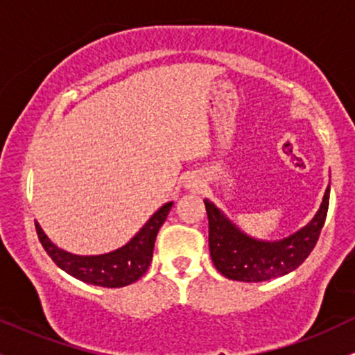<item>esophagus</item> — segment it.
<instances>
[{
    "label": "esophagus",
    "mask_w": 355,
    "mask_h": 355,
    "mask_svg": "<svg viewBox=\"0 0 355 355\" xmlns=\"http://www.w3.org/2000/svg\"><path fill=\"white\" fill-rule=\"evenodd\" d=\"M200 185H202V182L199 180V178H190V180L187 182V185H185V187L187 189H190V190H199L200 189Z\"/></svg>",
    "instance_id": "34e87169"
}]
</instances>
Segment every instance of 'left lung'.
I'll return each mask as SVG.
<instances>
[{
    "label": "left lung",
    "instance_id": "left-lung-1",
    "mask_svg": "<svg viewBox=\"0 0 355 355\" xmlns=\"http://www.w3.org/2000/svg\"><path fill=\"white\" fill-rule=\"evenodd\" d=\"M330 185L325 190L320 209L308 225L282 240H259L234 225L230 218L204 199L209 219V250L214 267L231 281L263 282L281 277L308 259L318 241L327 219Z\"/></svg>",
    "mask_w": 355,
    "mask_h": 355
}]
</instances>
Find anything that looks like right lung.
Listing matches in <instances>:
<instances>
[{"label":"right lung","instance_id":"obj_1","mask_svg":"<svg viewBox=\"0 0 355 355\" xmlns=\"http://www.w3.org/2000/svg\"><path fill=\"white\" fill-rule=\"evenodd\" d=\"M171 206L173 202L163 204L128 243L102 255H76V253L66 252L52 243L37 221L35 230L47 255L71 277L93 286L124 287L146 274L153 260L156 234L165 223Z\"/></svg>","mask_w":355,"mask_h":355}]
</instances>
